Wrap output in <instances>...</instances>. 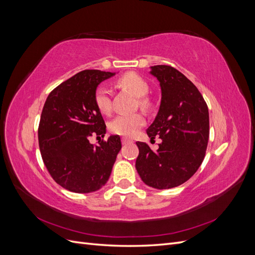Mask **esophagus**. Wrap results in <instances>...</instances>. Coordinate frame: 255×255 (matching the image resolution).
<instances>
[{"instance_id":"obj_1","label":"esophagus","mask_w":255,"mask_h":255,"mask_svg":"<svg viewBox=\"0 0 255 255\" xmlns=\"http://www.w3.org/2000/svg\"><path fill=\"white\" fill-rule=\"evenodd\" d=\"M121 140H122V143H123V144H128V143H133V140H130V139H128V138H126V137H123Z\"/></svg>"}]
</instances>
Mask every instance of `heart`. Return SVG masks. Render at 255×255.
<instances>
[{"label": "heart", "mask_w": 255, "mask_h": 255, "mask_svg": "<svg viewBox=\"0 0 255 255\" xmlns=\"http://www.w3.org/2000/svg\"><path fill=\"white\" fill-rule=\"evenodd\" d=\"M119 86L126 88L138 98V104L144 111L151 109V102L148 98H145L149 92V85L141 76L136 73L128 72L122 75L118 80ZM95 103L98 110L102 114H110L112 111V97L111 90L104 85L99 86L95 94ZM144 125V118L140 113L134 114H122L115 117L110 122V129L113 133L130 137L136 134V132Z\"/></svg>", "instance_id": "obj_1"}]
</instances>
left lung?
I'll return each mask as SVG.
<instances>
[{"label":"left lung","instance_id":"1","mask_svg":"<svg viewBox=\"0 0 255 255\" xmlns=\"http://www.w3.org/2000/svg\"><path fill=\"white\" fill-rule=\"evenodd\" d=\"M159 82V110L146 129L151 140L161 142L153 151L137 141L136 170L144 184L156 189L179 186L196 173L205 156L210 136V116L202 95L186 76L170 66L150 68Z\"/></svg>","mask_w":255,"mask_h":255}]
</instances>
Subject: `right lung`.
<instances>
[{
    "instance_id": "obj_1",
    "label": "right lung",
    "mask_w": 255,
    "mask_h": 255,
    "mask_svg": "<svg viewBox=\"0 0 255 255\" xmlns=\"http://www.w3.org/2000/svg\"><path fill=\"white\" fill-rule=\"evenodd\" d=\"M115 72L84 70L51 91L44 103L38 128L43 163L61 187L76 194L99 190L109 181L121 140L111 135L91 144L95 133H106L101 112L95 103L100 83Z\"/></svg>"
}]
</instances>
